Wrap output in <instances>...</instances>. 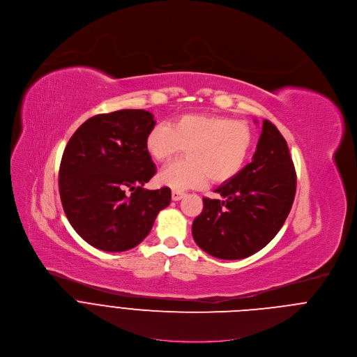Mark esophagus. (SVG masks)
<instances>
[{"mask_svg":"<svg viewBox=\"0 0 357 357\" xmlns=\"http://www.w3.org/2000/svg\"><path fill=\"white\" fill-rule=\"evenodd\" d=\"M171 196H172V200H174V202H178V200H181V199L185 196V193L181 192V190H172Z\"/></svg>","mask_w":357,"mask_h":357,"instance_id":"1","label":"esophagus"}]
</instances>
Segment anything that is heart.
Instances as JSON below:
<instances>
[{"instance_id":"b5f03b06","label":"heart","mask_w":357,"mask_h":357,"mask_svg":"<svg viewBox=\"0 0 357 357\" xmlns=\"http://www.w3.org/2000/svg\"><path fill=\"white\" fill-rule=\"evenodd\" d=\"M253 144L252 128L222 115L186 114L155 125L146 149L158 162H167L186 149V160L175 161L158 174V182L174 190L203 186L208 176L221 183L234 178L246 162Z\"/></svg>"}]
</instances>
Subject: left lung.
<instances>
[{
    "label": "left lung",
    "mask_w": 357,
    "mask_h": 357,
    "mask_svg": "<svg viewBox=\"0 0 357 357\" xmlns=\"http://www.w3.org/2000/svg\"><path fill=\"white\" fill-rule=\"evenodd\" d=\"M203 199L192 225L193 239L222 260L246 259L267 246L282 228L295 200L296 172L287 140L264 119L253 161Z\"/></svg>",
    "instance_id": "8db88e82"
}]
</instances>
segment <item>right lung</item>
I'll list each match as a JSON object with an SVG mask.
<instances>
[{
  "label": "right lung",
  "instance_id": "1",
  "mask_svg": "<svg viewBox=\"0 0 357 357\" xmlns=\"http://www.w3.org/2000/svg\"><path fill=\"white\" fill-rule=\"evenodd\" d=\"M155 121L144 109L98 114L69 139L59 165V196L73 229L104 252H125L151 231L171 189H143L155 165L146 137ZM131 193L129 194L128 192Z\"/></svg>",
  "mask_w": 357,
  "mask_h": 357
}]
</instances>
